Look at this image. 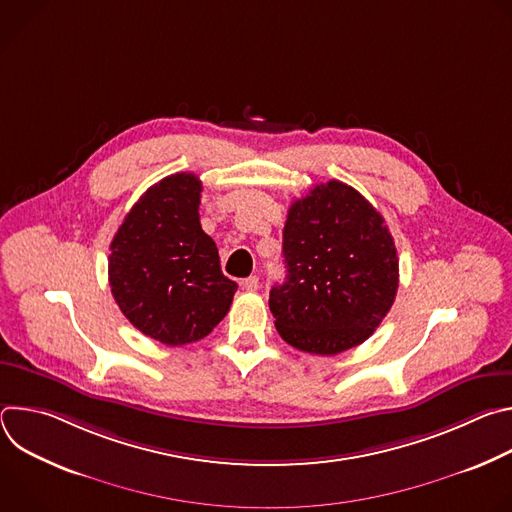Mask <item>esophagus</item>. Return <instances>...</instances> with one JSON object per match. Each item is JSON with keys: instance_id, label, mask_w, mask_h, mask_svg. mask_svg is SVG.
<instances>
[{"instance_id": "34e87169", "label": "esophagus", "mask_w": 512, "mask_h": 512, "mask_svg": "<svg viewBox=\"0 0 512 512\" xmlns=\"http://www.w3.org/2000/svg\"><path fill=\"white\" fill-rule=\"evenodd\" d=\"M241 285H243V289H247V291H255V289H259V277H257V275H251V277L243 279Z\"/></svg>"}]
</instances>
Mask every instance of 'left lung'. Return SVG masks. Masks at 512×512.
I'll return each instance as SVG.
<instances>
[{
    "mask_svg": "<svg viewBox=\"0 0 512 512\" xmlns=\"http://www.w3.org/2000/svg\"><path fill=\"white\" fill-rule=\"evenodd\" d=\"M285 281L271 287L279 336L334 356L362 344L391 310L399 259L381 212L352 186L330 180L289 206Z\"/></svg>",
    "mask_w": 512,
    "mask_h": 512,
    "instance_id": "obj_1",
    "label": "left lung"
}]
</instances>
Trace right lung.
<instances>
[{
	"mask_svg": "<svg viewBox=\"0 0 512 512\" xmlns=\"http://www.w3.org/2000/svg\"><path fill=\"white\" fill-rule=\"evenodd\" d=\"M200 192L202 182L188 172L160 180L133 204L111 243L109 285L119 310L168 346L208 336L237 291L200 227Z\"/></svg>",
	"mask_w": 512,
	"mask_h": 512,
	"instance_id": "add662e5",
	"label": "right lung"
}]
</instances>
